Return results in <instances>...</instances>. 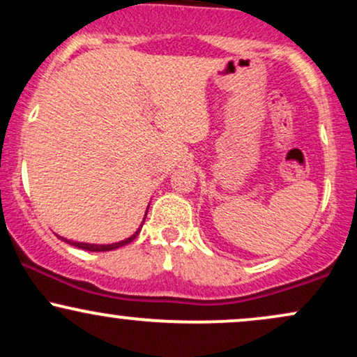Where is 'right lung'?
Returning <instances> with one entry per match:
<instances>
[{
  "mask_svg": "<svg viewBox=\"0 0 357 357\" xmlns=\"http://www.w3.org/2000/svg\"><path fill=\"white\" fill-rule=\"evenodd\" d=\"M141 228H142V225H141ZM141 228H139V230L134 233L132 236H129V238H127V240H122V241H119V243H112V245H92V243H80V241H70V240H65V238H61V240H65V241H67V243H70V245H73V247H77V248L87 250V252H109V250L124 247V245L130 243V241H132L139 235ZM59 238H60V236H59Z\"/></svg>",
  "mask_w": 357,
  "mask_h": 357,
  "instance_id": "obj_1",
  "label": "right lung"
}]
</instances>
